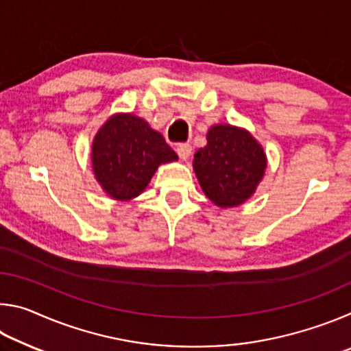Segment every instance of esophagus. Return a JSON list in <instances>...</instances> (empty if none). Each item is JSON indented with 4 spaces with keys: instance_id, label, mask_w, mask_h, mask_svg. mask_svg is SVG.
<instances>
[{
    "instance_id": "obj_1",
    "label": "esophagus",
    "mask_w": 351,
    "mask_h": 351,
    "mask_svg": "<svg viewBox=\"0 0 351 351\" xmlns=\"http://www.w3.org/2000/svg\"><path fill=\"white\" fill-rule=\"evenodd\" d=\"M176 153L180 154V158L182 161H187L190 154H192V145L187 144V142H184V144H180L176 147Z\"/></svg>"
}]
</instances>
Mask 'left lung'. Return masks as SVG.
<instances>
[{"label":"left lung","instance_id":"obj_1","mask_svg":"<svg viewBox=\"0 0 351 351\" xmlns=\"http://www.w3.org/2000/svg\"><path fill=\"white\" fill-rule=\"evenodd\" d=\"M193 170L207 198L218 207H237L263 180L266 154L246 130L218 123L207 132V145L193 156Z\"/></svg>","mask_w":351,"mask_h":351}]
</instances>
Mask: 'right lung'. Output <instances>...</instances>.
<instances>
[{
	"label": "right lung",
	"mask_w": 351,
	"mask_h": 351,
	"mask_svg": "<svg viewBox=\"0 0 351 351\" xmlns=\"http://www.w3.org/2000/svg\"><path fill=\"white\" fill-rule=\"evenodd\" d=\"M176 159L162 134L132 112L111 116L94 136L91 148L96 180L117 201L138 197L159 165Z\"/></svg>",
	"instance_id": "obj_1"
}]
</instances>
